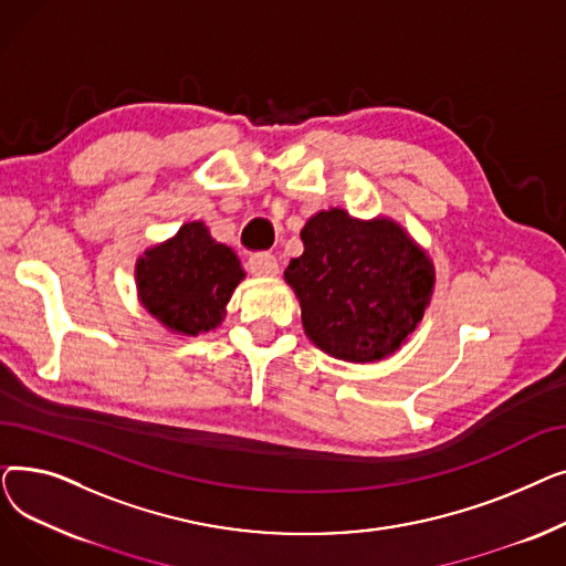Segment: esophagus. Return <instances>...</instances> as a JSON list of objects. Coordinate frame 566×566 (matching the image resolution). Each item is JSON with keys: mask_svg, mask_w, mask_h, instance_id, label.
<instances>
[{"mask_svg": "<svg viewBox=\"0 0 566 566\" xmlns=\"http://www.w3.org/2000/svg\"><path fill=\"white\" fill-rule=\"evenodd\" d=\"M248 268L254 277H275L280 273L277 259L273 254H265V252L252 254L248 261Z\"/></svg>", "mask_w": 566, "mask_h": 566, "instance_id": "1", "label": "esophagus"}]
</instances>
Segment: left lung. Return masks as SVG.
<instances>
[{
	"label": "left lung",
	"mask_w": 566,
	"mask_h": 566,
	"mask_svg": "<svg viewBox=\"0 0 566 566\" xmlns=\"http://www.w3.org/2000/svg\"><path fill=\"white\" fill-rule=\"evenodd\" d=\"M284 282L301 303L307 339L337 360L367 365L395 355L422 323L436 286L429 252L390 216L314 213Z\"/></svg>",
	"instance_id": "obj_1"
}]
</instances>
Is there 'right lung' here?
I'll list each match as a JSON object with an SVG mask.
<instances>
[{
  "mask_svg": "<svg viewBox=\"0 0 566 566\" xmlns=\"http://www.w3.org/2000/svg\"><path fill=\"white\" fill-rule=\"evenodd\" d=\"M243 280L241 259L218 243L201 220L186 222L135 261L139 305L167 333L181 337L220 328L231 293Z\"/></svg>",
  "mask_w": 566,
  "mask_h": 566,
  "instance_id": "1",
  "label": "right lung"
}]
</instances>
